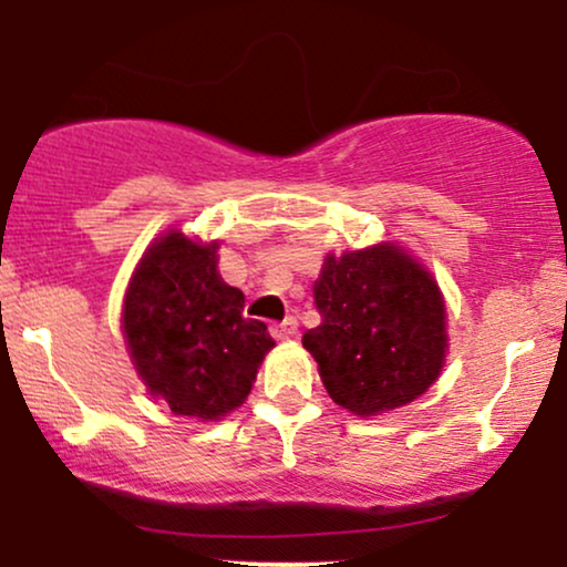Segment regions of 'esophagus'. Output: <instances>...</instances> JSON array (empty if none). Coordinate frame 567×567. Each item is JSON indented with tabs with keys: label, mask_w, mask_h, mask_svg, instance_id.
I'll use <instances>...</instances> for the list:
<instances>
[{
	"label": "esophagus",
	"mask_w": 567,
	"mask_h": 567,
	"mask_svg": "<svg viewBox=\"0 0 567 567\" xmlns=\"http://www.w3.org/2000/svg\"><path fill=\"white\" fill-rule=\"evenodd\" d=\"M296 333H298V320H292V317H288L285 322H279L271 328V336H275L277 341H290Z\"/></svg>",
	"instance_id": "34e87169"
}]
</instances>
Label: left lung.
<instances>
[{"label":"left lung","mask_w":567,"mask_h":567,"mask_svg":"<svg viewBox=\"0 0 567 567\" xmlns=\"http://www.w3.org/2000/svg\"><path fill=\"white\" fill-rule=\"evenodd\" d=\"M322 322L303 333L336 405L370 419L419 400L440 379L447 315L437 279L396 243L324 256Z\"/></svg>","instance_id":"obj_1"}]
</instances>
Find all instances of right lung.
I'll return each mask as SVG.
<instances>
[{
  "mask_svg": "<svg viewBox=\"0 0 567 567\" xmlns=\"http://www.w3.org/2000/svg\"><path fill=\"white\" fill-rule=\"evenodd\" d=\"M243 309V290L220 279L216 239L181 229L154 239L122 303V333L146 392L199 421L243 405L275 347L266 324L245 320Z\"/></svg>",
  "mask_w": 567,
  "mask_h": 567,
  "instance_id": "1",
  "label": "right lung"
}]
</instances>
